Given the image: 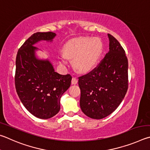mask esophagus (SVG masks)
<instances>
[{
  "label": "esophagus",
  "instance_id": "34e87169",
  "mask_svg": "<svg viewBox=\"0 0 150 150\" xmlns=\"http://www.w3.org/2000/svg\"><path fill=\"white\" fill-rule=\"evenodd\" d=\"M77 83H78V79H77V78L73 77L72 79V84H76Z\"/></svg>",
  "mask_w": 150,
  "mask_h": 150
}]
</instances>
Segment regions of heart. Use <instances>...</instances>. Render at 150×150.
Wrapping results in <instances>:
<instances>
[{"label": "heart", "instance_id": "b5f03b06", "mask_svg": "<svg viewBox=\"0 0 150 150\" xmlns=\"http://www.w3.org/2000/svg\"><path fill=\"white\" fill-rule=\"evenodd\" d=\"M103 51V44L98 38L82 37L66 43L62 49L64 56L73 59V66L80 72H88L93 69ZM61 63L65 61L61 59Z\"/></svg>", "mask_w": 150, "mask_h": 150}]
</instances>
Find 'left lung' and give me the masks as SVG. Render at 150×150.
Masks as SVG:
<instances>
[{
  "mask_svg": "<svg viewBox=\"0 0 150 150\" xmlns=\"http://www.w3.org/2000/svg\"><path fill=\"white\" fill-rule=\"evenodd\" d=\"M109 51L97 67L78 78L82 112L94 119L111 114L121 103L128 86V59L119 42L108 34Z\"/></svg>",
  "mask_w": 150,
  "mask_h": 150,
  "instance_id": "8db88e82",
  "label": "left lung"
}]
</instances>
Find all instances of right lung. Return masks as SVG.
Returning <instances> with one entry per match:
<instances>
[{
  "instance_id": "obj_1",
  "label": "right lung",
  "mask_w": 150,
  "mask_h": 150,
  "mask_svg": "<svg viewBox=\"0 0 150 150\" xmlns=\"http://www.w3.org/2000/svg\"><path fill=\"white\" fill-rule=\"evenodd\" d=\"M53 32H37L31 35L18 51L16 59L15 86L26 109L42 119L54 117L60 111V99L69 88L72 76L54 72L49 60L35 57L38 49L33 45L40 41H52Z\"/></svg>"
}]
</instances>
